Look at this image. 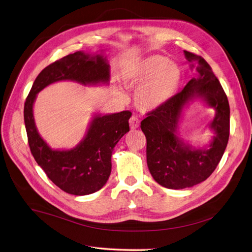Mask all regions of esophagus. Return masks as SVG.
I'll list each match as a JSON object with an SVG mask.
<instances>
[{
  "label": "esophagus",
  "instance_id": "1",
  "mask_svg": "<svg viewBox=\"0 0 252 252\" xmlns=\"http://www.w3.org/2000/svg\"><path fill=\"white\" fill-rule=\"evenodd\" d=\"M128 123H129V126H130V128H132V129H136L140 126V120L135 115H133L132 117L129 118V122Z\"/></svg>",
  "mask_w": 252,
  "mask_h": 252
}]
</instances>
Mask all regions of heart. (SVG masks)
I'll return each mask as SVG.
<instances>
[{
	"label": "heart",
	"mask_w": 252,
	"mask_h": 252,
	"mask_svg": "<svg viewBox=\"0 0 252 252\" xmlns=\"http://www.w3.org/2000/svg\"><path fill=\"white\" fill-rule=\"evenodd\" d=\"M124 84L135 89L134 104L148 113L165 107L177 94L182 72L168 58L153 54L128 64L124 72Z\"/></svg>",
	"instance_id": "b5f03b06"
}]
</instances>
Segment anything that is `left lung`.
<instances>
[{
  "label": "left lung",
  "mask_w": 252,
  "mask_h": 252,
  "mask_svg": "<svg viewBox=\"0 0 252 252\" xmlns=\"http://www.w3.org/2000/svg\"><path fill=\"white\" fill-rule=\"evenodd\" d=\"M184 56L190 69L198 72L196 77L141 123L147 140L149 172L161 187L171 189L191 188L209 177L223 156L229 136V105L221 84L203 58L187 50ZM194 99L216 111L209 126L215 135L209 145L198 149L184 142L178 130L184 109Z\"/></svg>",
  "instance_id": "1"
}]
</instances>
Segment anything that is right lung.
<instances>
[{"instance_id":"obj_1","label":"right lung","mask_w":252,"mask_h":252,"mask_svg":"<svg viewBox=\"0 0 252 252\" xmlns=\"http://www.w3.org/2000/svg\"><path fill=\"white\" fill-rule=\"evenodd\" d=\"M59 81L82 85L109 84L110 65L102 52L77 51L49 64L38 75L25 103V125L31 152L47 177L62 190L86 195L101 189L111 173V157L117 142L128 130L129 111L94 113L79 144L71 149H53L39 134L34 118L37 94Z\"/></svg>"}]
</instances>
